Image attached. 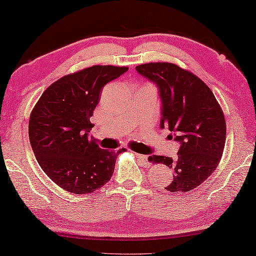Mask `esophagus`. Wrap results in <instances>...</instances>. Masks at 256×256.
<instances>
[{"instance_id":"34e87169","label":"esophagus","mask_w":256,"mask_h":256,"mask_svg":"<svg viewBox=\"0 0 256 256\" xmlns=\"http://www.w3.org/2000/svg\"><path fill=\"white\" fill-rule=\"evenodd\" d=\"M136 156L140 158V160L142 161V163H143L144 166H150V163L148 161V158L146 156H143V154H140V153H136Z\"/></svg>"}]
</instances>
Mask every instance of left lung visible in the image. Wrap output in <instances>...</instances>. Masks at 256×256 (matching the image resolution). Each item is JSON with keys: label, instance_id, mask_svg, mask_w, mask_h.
I'll list each match as a JSON object with an SVG mask.
<instances>
[{"label": "left lung", "instance_id": "1", "mask_svg": "<svg viewBox=\"0 0 256 256\" xmlns=\"http://www.w3.org/2000/svg\"><path fill=\"white\" fill-rule=\"evenodd\" d=\"M136 70L158 85L161 128H169L182 144L176 161L153 156L154 163L174 170L172 182L164 188L171 192L194 190L210 177L224 154L227 128L222 108L210 87L190 70L170 62L140 64Z\"/></svg>", "mask_w": 256, "mask_h": 256}]
</instances>
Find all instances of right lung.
Returning a JSON list of instances; mask_svg holds the SVG:
<instances>
[{
    "label": "right lung",
    "instance_id": "add662e5",
    "mask_svg": "<svg viewBox=\"0 0 256 256\" xmlns=\"http://www.w3.org/2000/svg\"><path fill=\"white\" fill-rule=\"evenodd\" d=\"M127 66H93L58 79L44 90L29 116V140L42 170L58 187L90 194L106 185L118 152L103 150L90 136V118L100 93Z\"/></svg>",
    "mask_w": 256,
    "mask_h": 256
}]
</instances>
